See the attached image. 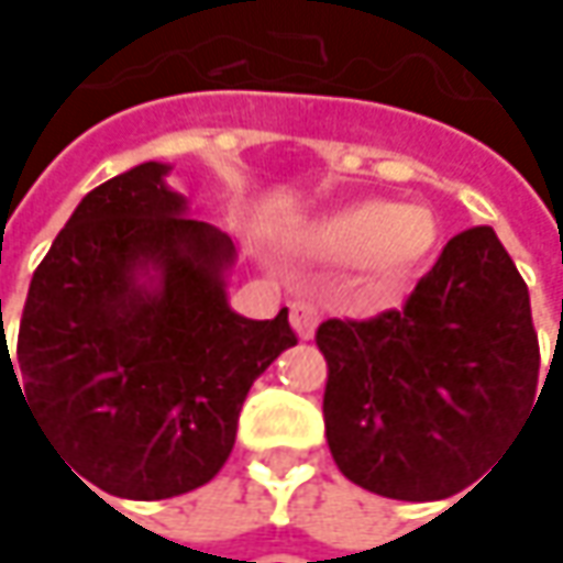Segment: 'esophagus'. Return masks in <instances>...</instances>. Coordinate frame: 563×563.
Wrapping results in <instances>:
<instances>
[{
	"label": "esophagus",
	"mask_w": 563,
	"mask_h": 563,
	"mask_svg": "<svg viewBox=\"0 0 563 563\" xmlns=\"http://www.w3.org/2000/svg\"><path fill=\"white\" fill-rule=\"evenodd\" d=\"M291 325L297 335L303 338H313L316 325H319V307H316L313 300H294L291 307Z\"/></svg>",
	"instance_id": "esophagus-1"
}]
</instances>
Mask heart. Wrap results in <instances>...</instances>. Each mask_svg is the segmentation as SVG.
Here are the masks:
<instances>
[{"label": "heart", "instance_id": "heart-1", "mask_svg": "<svg viewBox=\"0 0 563 563\" xmlns=\"http://www.w3.org/2000/svg\"><path fill=\"white\" fill-rule=\"evenodd\" d=\"M432 238L435 225L422 209L363 203L307 228L300 244L329 260H363L378 278L395 282L420 263Z\"/></svg>", "mask_w": 563, "mask_h": 563}]
</instances>
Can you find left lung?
Segmentation results:
<instances>
[{
    "instance_id": "obj_1",
    "label": "left lung",
    "mask_w": 563,
    "mask_h": 563,
    "mask_svg": "<svg viewBox=\"0 0 563 563\" xmlns=\"http://www.w3.org/2000/svg\"><path fill=\"white\" fill-rule=\"evenodd\" d=\"M316 347L338 470L398 501L470 486L539 388L530 291L488 225L454 234L400 310L325 319Z\"/></svg>"
}]
</instances>
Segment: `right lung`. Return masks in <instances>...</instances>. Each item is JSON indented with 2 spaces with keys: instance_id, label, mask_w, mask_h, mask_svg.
<instances>
[{
  "instance_id": "obj_1",
  "label": "right lung",
  "mask_w": 563,
  "mask_h": 563,
  "mask_svg": "<svg viewBox=\"0 0 563 563\" xmlns=\"http://www.w3.org/2000/svg\"><path fill=\"white\" fill-rule=\"evenodd\" d=\"M165 172L143 163L80 200L33 272L14 354L0 341L80 483L134 501L206 486L234 448L250 385L297 344L288 310L244 319L228 307L234 247L187 219ZM146 268L161 272L156 289L136 282Z\"/></svg>"
}]
</instances>
